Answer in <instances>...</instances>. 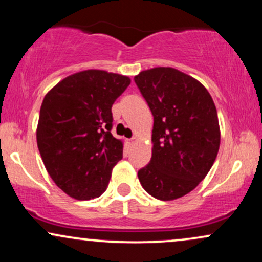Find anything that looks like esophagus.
<instances>
[{
	"instance_id": "esophagus-1",
	"label": "esophagus",
	"mask_w": 262,
	"mask_h": 262,
	"mask_svg": "<svg viewBox=\"0 0 262 262\" xmlns=\"http://www.w3.org/2000/svg\"><path fill=\"white\" fill-rule=\"evenodd\" d=\"M135 141H138V138L137 137H133L132 139H128V144L129 145H133Z\"/></svg>"
}]
</instances>
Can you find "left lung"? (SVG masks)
I'll return each instance as SVG.
<instances>
[{"instance_id":"1","label":"left lung","mask_w":262,"mask_h":262,"mask_svg":"<svg viewBox=\"0 0 262 262\" xmlns=\"http://www.w3.org/2000/svg\"><path fill=\"white\" fill-rule=\"evenodd\" d=\"M134 81L154 116L151 160L138 177L152 197L176 200L197 187L217 158V108L200 81L173 68L144 70Z\"/></svg>"}]
</instances>
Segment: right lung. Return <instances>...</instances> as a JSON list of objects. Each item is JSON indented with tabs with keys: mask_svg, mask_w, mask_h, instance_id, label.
I'll return each instance as SVG.
<instances>
[{
	"mask_svg": "<svg viewBox=\"0 0 262 262\" xmlns=\"http://www.w3.org/2000/svg\"><path fill=\"white\" fill-rule=\"evenodd\" d=\"M130 83L128 76L85 70L65 77L45 95L37 144L48 173L79 201L100 197L123 158L112 129V104Z\"/></svg>",
	"mask_w": 262,
	"mask_h": 262,
	"instance_id": "obj_1",
	"label": "right lung"
}]
</instances>
